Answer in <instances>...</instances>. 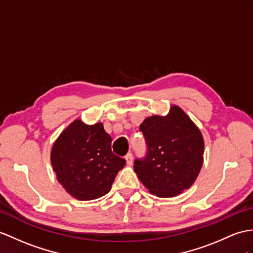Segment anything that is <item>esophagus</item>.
<instances>
[{
    "mask_svg": "<svg viewBox=\"0 0 253 253\" xmlns=\"http://www.w3.org/2000/svg\"><path fill=\"white\" fill-rule=\"evenodd\" d=\"M125 159H126V162L127 165H132V163H133L132 153H127V155L125 157Z\"/></svg>",
    "mask_w": 253,
    "mask_h": 253,
    "instance_id": "34e87169",
    "label": "esophagus"
}]
</instances>
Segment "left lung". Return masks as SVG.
<instances>
[{
	"instance_id": "left-lung-1",
	"label": "left lung",
	"mask_w": 253,
	"mask_h": 253,
	"mask_svg": "<svg viewBox=\"0 0 253 253\" xmlns=\"http://www.w3.org/2000/svg\"><path fill=\"white\" fill-rule=\"evenodd\" d=\"M147 141L144 160H135L134 171L158 198H174L189 189L204 161V138L198 126L177 105L166 116L148 117L139 126Z\"/></svg>"
}]
</instances>
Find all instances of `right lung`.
Masks as SVG:
<instances>
[{"label": "right lung", "instance_id": "obj_1", "mask_svg": "<svg viewBox=\"0 0 253 253\" xmlns=\"http://www.w3.org/2000/svg\"><path fill=\"white\" fill-rule=\"evenodd\" d=\"M50 161L61 186L74 199L96 200L107 194L126 160L112 151V137L103 123L75 119L51 148Z\"/></svg>", "mask_w": 253, "mask_h": 253}]
</instances>
